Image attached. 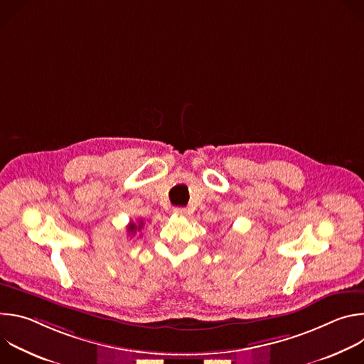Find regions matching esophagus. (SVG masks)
I'll return each mask as SVG.
<instances>
[{"instance_id":"34e87169","label":"esophagus","mask_w":364,"mask_h":364,"mask_svg":"<svg viewBox=\"0 0 364 364\" xmlns=\"http://www.w3.org/2000/svg\"><path fill=\"white\" fill-rule=\"evenodd\" d=\"M174 215H177V216H186V215H187V209H186V207H176V209H174Z\"/></svg>"}]
</instances>
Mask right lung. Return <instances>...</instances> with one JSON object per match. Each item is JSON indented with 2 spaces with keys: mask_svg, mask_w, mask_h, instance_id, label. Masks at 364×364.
<instances>
[{
  "mask_svg": "<svg viewBox=\"0 0 364 364\" xmlns=\"http://www.w3.org/2000/svg\"><path fill=\"white\" fill-rule=\"evenodd\" d=\"M142 228H144V222L139 219L136 223L131 222V223L127 226V232H128L129 236H134V235H135L136 232H139Z\"/></svg>",
  "mask_w": 364,
  "mask_h": 364,
  "instance_id": "add662e5",
  "label": "right lung"
}]
</instances>
